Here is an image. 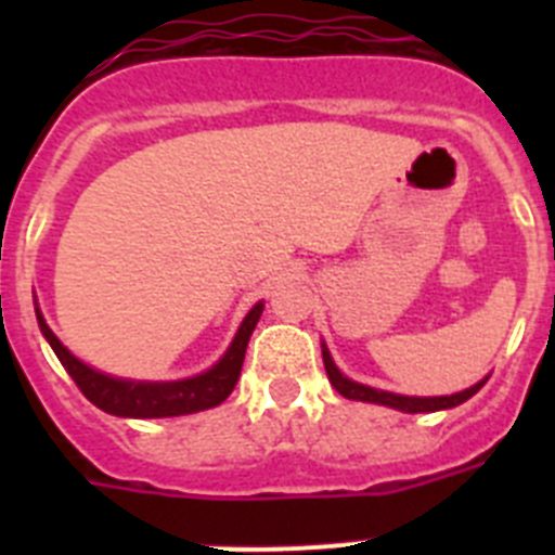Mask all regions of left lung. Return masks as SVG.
<instances>
[{
    "instance_id": "left-lung-1",
    "label": "left lung",
    "mask_w": 555,
    "mask_h": 555,
    "mask_svg": "<svg viewBox=\"0 0 555 555\" xmlns=\"http://www.w3.org/2000/svg\"><path fill=\"white\" fill-rule=\"evenodd\" d=\"M322 361H325V372H327V380L333 384V389L338 391L341 397L347 400H361V403H375V405H386V409H397V411H405V414H425V411H444V409H455V405L467 403L469 397L478 395L480 386L487 384L489 375L483 380H478L475 386L464 391H455V395H444V397H409V395H395V391H384V389H372V386L358 384V380H350L345 372L338 370L333 364L331 350L327 345L322 341Z\"/></svg>"
}]
</instances>
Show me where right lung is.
<instances>
[{
    "mask_svg": "<svg viewBox=\"0 0 555 555\" xmlns=\"http://www.w3.org/2000/svg\"><path fill=\"white\" fill-rule=\"evenodd\" d=\"M263 302H255L244 322L235 331L233 341L210 370L199 372V375L183 377V380H127V377H113L105 372L88 366L86 361L68 352L61 338L52 333V327L43 320L41 308H36L38 327H41L43 338L49 347L55 350L57 361L63 370L72 375L82 395L102 409L105 414L113 416H132V420H158V416H183L197 414V411L214 409V405L224 403L230 391L238 384L242 375L244 352H247V341L253 336L255 325L261 320Z\"/></svg>",
    "mask_w": 555,
    "mask_h": 555,
    "instance_id": "obj_1",
    "label": "right lung"
}]
</instances>
